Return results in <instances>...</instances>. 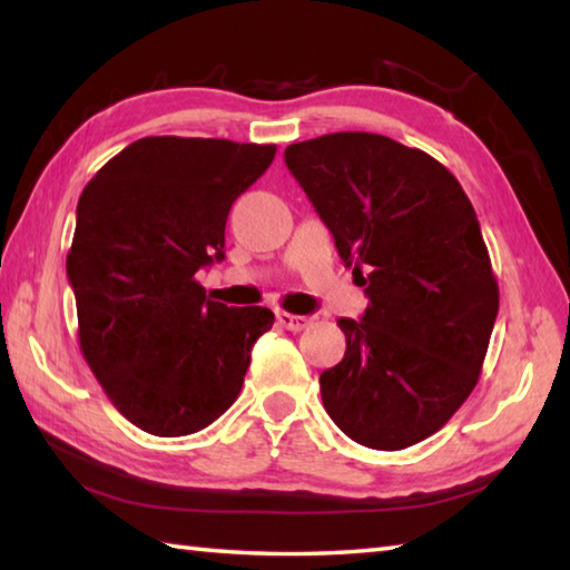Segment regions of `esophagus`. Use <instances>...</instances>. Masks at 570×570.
Returning a JSON list of instances; mask_svg holds the SVG:
<instances>
[{"label": "esophagus", "instance_id": "esophagus-1", "mask_svg": "<svg viewBox=\"0 0 570 570\" xmlns=\"http://www.w3.org/2000/svg\"><path fill=\"white\" fill-rule=\"evenodd\" d=\"M276 322L284 326V330H288V332H302V330H306L308 324H312V320H308V316H298V314H288V312H278L276 314Z\"/></svg>", "mask_w": 570, "mask_h": 570}]
</instances>
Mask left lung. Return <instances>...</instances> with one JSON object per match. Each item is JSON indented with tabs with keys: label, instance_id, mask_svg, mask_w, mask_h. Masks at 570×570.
<instances>
[{
	"label": "left lung",
	"instance_id": "left-lung-1",
	"mask_svg": "<svg viewBox=\"0 0 570 570\" xmlns=\"http://www.w3.org/2000/svg\"><path fill=\"white\" fill-rule=\"evenodd\" d=\"M284 160L370 298L336 322L346 352L320 377L324 410L364 448L417 445L478 384L498 316L475 208L442 163L384 135H322Z\"/></svg>",
	"mask_w": 570,
	"mask_h": 570
}]
</instances>
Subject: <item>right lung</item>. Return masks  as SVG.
<instances>
[{
  "mask_svg": "<svg viewBox=\"0 0 570 570\" xmlns=\"http://www.w3.org/2000/svg\"><path fill=\"white\" fill-rule=\"evenodd\" d=\"M274 156L276 146L158 135L82 190L67 254L80 350L122 417L150 435L218 420L272 330L274 312L210 302L196 272L224 262L228 210Z\"/></svg>",
  "mask_w": 570,
  "mask_h": 570,
  "instance_id": "1",
  "label": "right lung"
}]
</instances>
